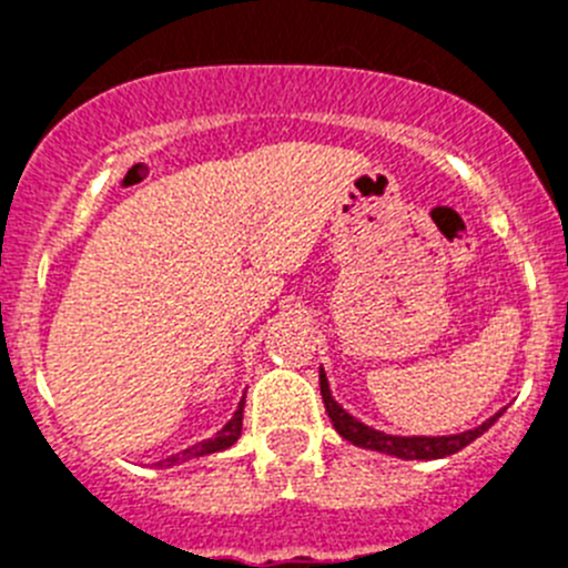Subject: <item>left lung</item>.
Wrapping results in <instances>:
<instances>
[{
    "label": "left lung",
    "instance_id": "1",
    "mask_svg": "<svg viewBox=\"0 0 568 568\" xmlns=\"http://www.w3.org/2000/svg\"><path fill=\"white\" fill-rule=\"evenodd\" d=\"M321 378V398H324V406H327V415L333 420L335 433L341 435L344 440H349L353 446H361V449H369V453H381V455H393V458L400 460H438L446 458V455L460 453L464 446H469L471 440L480 438V435L489 429L495 420L504 415V409L486 418L480 426H471L466 433L458 435H389L381 433L375 426H366L364 420H358L355 415H349L338 400L333 398V389H329L327 373H324V366L318 369Z\"/></svg>",
    "mask_w": 568,
    "mask_h": 568
}]
</instances>
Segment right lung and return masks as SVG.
<instances>
[{
    "label": "right lung",
    "instance_id": "add662e5",
    "mask_svg": "<svg viewBox=\"0 0 568 568\" xmlns=\"http://www.w3.org/2000/svg\"><path fill=\"white\" fill-rule=\"evenodd\" d=\"M241 418H244V398H241L239 406H235L233 418H230L227 424L213 435V438L199 440V444L187 446V449H182V453H175L170 455V458L159 460V466H182L187 464V460H199V458H207V455L224 453V449H230V446L241 438Z\"/></svg>",
    "mask_w": 568,
    "mask_h": 568
}]
</instances>
